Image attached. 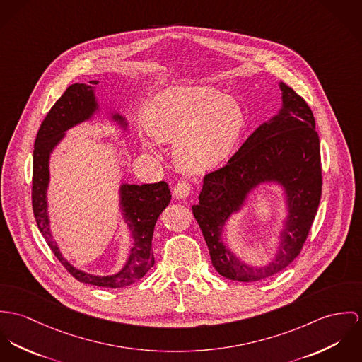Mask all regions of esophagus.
I'll list each match as a JSON object with an SVG mask.
<instances>
[{"instance_id":"34e87169","label":"esophagus","mask_w":362,"mask_h":362,"mask_svg":"<svg viewBox=\"0 0 362 362\" xmlns=\"http://www.w3.org/2000/svg\"><path fill=\"white\" fill-rule=\"evenodd\" d=\"M192 193V185L187 180H180L173 187V196L176 199H186Z\"/></svg>"}]
</instances>
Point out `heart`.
Here are the masks:
<instances>
[{
  "mask_svg": "<svg viewBox=\"0 0 362 362\" xmlns=\"http://www.w3.org/2000/svg\"><path fill=\"white\" fill-rule=\"evenodd\" d=\"M141 141L150 151L176 141L175 158L189 172H204L223 161L240 139L244 115L236 100L206 86L172 87L147 108Z\"/></svg>",
  "mask_w": 362,
  "mask_h": 362,
  "instance_id": "b5f03b06",
  "label": "heart"
}]
</instances>
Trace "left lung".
Instances as JSON below:
<instances>
[{
    "label": "left lung",
    "mask_w": 362,
    "mask_h": 362,
    "mask_svg": "<svg viewBox=\"0 0 362 362\" xmlns=\"http://www.w3.org/2000/svg\"><path fill=\"white\" fill-rule=\"evenodd\" d=\"M281 108L243 143L228 163L204 177L193 214L219 275L238 281L267 279L300 254L317 215L322 193L321 150L311 108L291 87L279 83ZM284 189L288 216L276 257L262 267L250 266L223 241V228L259 184Z\"/></svg>",
    "instance_id": "1"
}]
</instances>
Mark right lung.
Listing matches in <instances>:
<instances>
[{"instance_id":"obj_1","label":"right lung","mask_w":362,"mask_h":362,"mask_svg":"<svg viewBox=\"0 0 362 362\" xmlns=\"http://www.w3.org/2000/svg\"><path fill=\"white\" fill-rule=\"evenodd\" d=\"M98 83V81H88V84L75 83L69 86L41 123L33 151L32 202L41 235L59 262L75 279L100 287H124L143 278L154 265L151 241L157 219L162 211L168 206L172 197L168 183L158 182L140 186L122 183L119 187L122 218L132 233L133 243L124 265L117 274L101 276L91 275L75 268L69 261L64 258L49 229L47 202V189L49 183V157L54 148L66 136L69 129L81 122L91 119L93 115L98 112L100 105L94 94L95 86ZM111 119L117 122L122 129L127 127V122L119 114H112Z\"/></svg>"}]
</instances>
